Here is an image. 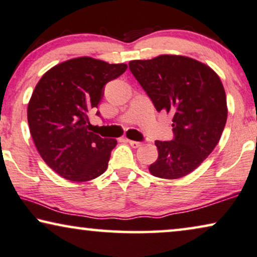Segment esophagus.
Returning a JSON list of instances; mask_svg holds the SVG:
<instances>
[{
	"label": "esophagus",
	"mask_w": 257,
	"mask_h": 257,
	"mask_svg": "<svg viewBox=\"0 0 257 257\" xmlns=\"http://www.w3.org/2000/svg\"><path fill=\"white\" fill-rule=\"evenodd\" d=\"M126 142H127L130 145H131L133 149H138V147H140L142 146V143H139V142H135V140H126Z\"/></svg>",
	"instance_id": "obj_1"
}]
</instances>
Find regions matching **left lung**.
I'll return each mask as SVG.
<instances>
[{
	"label": "left lung",
	"instance_id": "1",
	"mask_svg": "<svg viewBox=\"0 0 257 257\" xmlns=\"http://www.w3.org/2000/svg\"><path fill=\"white\" fill-rule=\"evenodd\" d=\"M130 70L157 111L173 115L174 139L157 140L158 159L150 173L179 179L198 168L213 152L227 121V99L217 73L191 57L160 55L128 63Z\"/></svg>",
	"mask_w": 257,
	"mask_h": 257
}]
</instances>
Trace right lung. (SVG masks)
<instances>
[{
	"instance_id": "right-lung-1",
	"label": "right lung",
	"mask_w": 257,
	"mask_h": 257,
	"mask_svg": "<svg viewBox=\"0 0 257 257\" xmlns=\"http://www.w3.org/2000/svg\"><path fill=\"white\" fill-rule=\"evenodd\" d=\"M126 69L124 63L77 57L48 70L35 86L28 104L31 137L44 163L62 178L84 182L106 171L117 140L91 132L89 114L105 84Z\"/></svg>"
}]
</instances>
